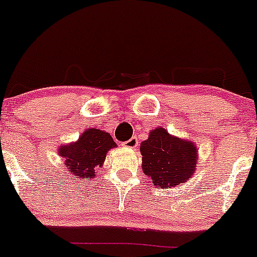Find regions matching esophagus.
<instances>
[{
    "label": "esophagus",
    "instance_id": "1",
    "mask_svg": "<svg viewBox=\"0 0 257 257\" xmlns=\"http://www.w3.org/2000/svg\"><path fill=\"white\" fill-rule=\"evenodd\" d=\"M123 147H127V148H136L137 145H139V141H137L136 137H132V139H130L128 141H125L123 142Z\"/></svg>",
    "mask_w": 257,
    "mask_h": 257
}]
</instances>
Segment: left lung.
I'll return each instance as SVG.
<instances>
[{
	"mask_svg": "<svg viewBox=\"0 0 257 257\" xmlns=\"http://www.w3.org/2000/svg\"><path fill=\"white\" fill-rule=\"evenodd\" d=\"M142 171L160 189L177 187L192 178L199 162L198 147L194 142L172 136L163 127H156L148 134L140 147Z\"/></svg>",
	"mask_w": 257,
	"mask_h": 257,
	"instance_id": "8db88e82",
	"label": "left lung"
}]
</instances>
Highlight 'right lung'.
I'll return each instance as SVG.
<instances>
[{"label":"right lung","mask_w":257,"mask_h":257,"mask_svg":"<svg viewBox=\"0 0 257 257\" xmlns=\"http://www.w3.org/2000/svg\"><path fill=\"white\" fill-rule=\"evenodd\" d=\"M116 146L109 132L88 128L75 142L60 145L58 153L64 160V167L75 176L74 178L92 179L104 165L107 152Z\"/></svg>","instance_id":"add662e5"}]
</instances>
